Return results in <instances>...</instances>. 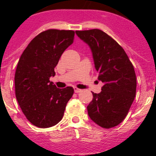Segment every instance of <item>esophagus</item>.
<instances>
[{"mask_svg":"<svg viewBox=\"0 0 156 156\" xmlns=\"http://www.w3.org/2000/svg\"><path fill=\"white\" fill-rule=\"evenodd\" d=\"M74 91H75L76 93H80V92L82 91V90H81V89H79V88H77V87H74Z\"/></svg>","mask_w":156,"mask_h":156,"instance_id":"obj_1","label":"esophagus"}]
</instances>
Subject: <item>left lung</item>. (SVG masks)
Returning a JSON list of instances; mask_svg holds the SVG:
<instances>
[{
  "label": "left lung",
  "mask_w": 156,
  "mask_h": 156,
  "mask_svg": "<svg viewBox=\"0 0 156 156\" xmlns=\"http://www.w3.org/2000/svg\"><path fill=\"white\" fill-rule=\"evenodd\" d=\"M90 47L101 91L93 94L87 106L92 121L105 129L119 125L127 115L134 100L137 80L133 66L123 48L98 29L76 31Z\"/></svg>",
  "instance_id": "1"
}]
</instances>
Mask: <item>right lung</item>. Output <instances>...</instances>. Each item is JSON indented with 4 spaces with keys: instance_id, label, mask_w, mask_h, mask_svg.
Wrapping results in <instances>:
<instances>
[{
    "instance_id": "add662e5",
    "label": "right lung",
    "mask_w": 156,
    "mask_h": 156,
    "mask_svg": "<svg viewBox=\"0 0 156 156\" xmlns=\"http://www.w3.org/2000/svg\"><path fill=\"white\" fill-rule=\"evenodd\" d=\"M73 30H48L34 37L22 54L15 75L16 96L29 121L40 128L56 125L62 119L72 87L58 88L50 81L55 67L73 43Z\"/></svg>"
}]
</instances>
